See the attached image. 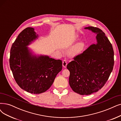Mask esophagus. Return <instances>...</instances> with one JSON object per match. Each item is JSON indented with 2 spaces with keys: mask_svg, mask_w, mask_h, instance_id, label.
Here are the masks:
<instances>
[{
  "mask_svg": "<svg viewBox=\"0 0 121 121\" xmlns=\"http://www.w3.org/2000/svg\"><path fill=\"white\" fill-rule=\"evenodd\" d=\"M67 65V61L65 60H63V61H62V66H63L65 67H65H66Z\"/></svg>",
  "mask_w": 121,
  "mask_h": 121,
  "instance_id": "34e87169",
  "label": "esophagus"
}]
</instances>
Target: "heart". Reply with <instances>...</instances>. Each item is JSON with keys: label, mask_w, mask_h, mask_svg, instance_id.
<instances>
[{"label": "heart", "mask_w": 121, "mask_h": 121, "mask_svg": "<svg viewBox=\"0 0 121 121\" xmlns=\"http://www.w3.org/2000/svg\"><path fill=\"white\" fill-rule=\"evenodd\" d=\"M78 36H75V38H77ZM85 47V43L83 42H80L76 43L72 46L69 50V54L71 56H75L83 51Z\"/></svg>", "instance_id": "1"}]
</instances>
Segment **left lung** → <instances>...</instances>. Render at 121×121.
Instances as JSON below:
<instances>
[{"label":"left lung","instance_id":"8db88e82","mask_svg":"<svg viewBox=\"0 0 121 121\" xmlns=\"http://www.w3.org/2000/svg\"><path fill=\"white\" fill-rule=\"evenodd\" d=\"M96 34V43L77 55L67 65L69 84L75 92L89 95L102 88L108 80L114 64V51L105 34L97 27H85Z\"/></svg>","mask_w":121,"mask_h":121}]
</instances>
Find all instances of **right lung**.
Returning <instances> with one entry per match:
<instances>
[{"label": "right lung", "mask_w": 121, "mask_h": 121, "mask_svg": "<svg viewBox=\"0 0 121 121\" xmlns=\"http://www.w3.org/2000/svg\"><path fill=\"white\" fill-rule=\"evenodd\" d=\"M38 37L33 28L25 29L13 43L9 59L16 83L21 88L33 94H40L49 89L62 69L61 60L32 54L27 46Z\"/></svg>", "instance_id": "right-lung-1"}]
</instances>
